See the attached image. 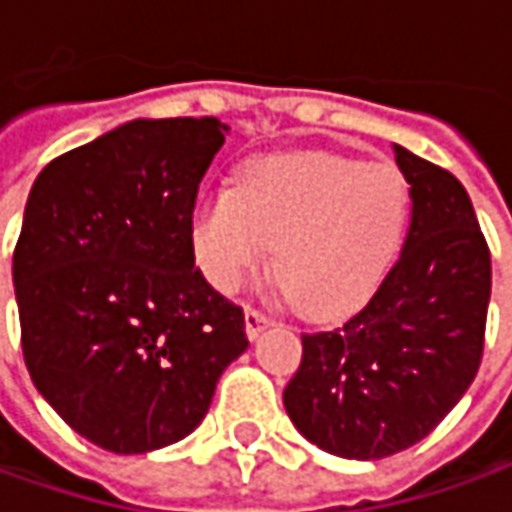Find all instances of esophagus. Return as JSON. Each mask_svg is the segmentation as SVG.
Returning <instances> with one entry per match:
<instances>
[{
	"mask_svg": "<svg viewBox=\"0 0 512 512\" xmlns=\"http://www.w3.org/2000/svg\"><path fill=\"white\" fill-rule=\"evenodd\" d=\"M243 320H246V337H249V340H257V334H260L263 328L272 326V320H269L263 311H255V309L246 311V314H243Z\"/></svg>",
	"mask_w": 512,
	"mask_h": 512,
	"instance_id": "obj_1",
	"label": "esophagus"
}]
</instances>
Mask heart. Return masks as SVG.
<instances>
[{"instance_id":"1","label":"heart","mask_w":512,"mask_h":512,"mask_svg":"<svg viewBox=\"0 0 512 512\" xmlns=\"http://www.w3.org/2000/svg\"><path fill=\"white\" fill-rule=\"evenodd\" d=\"M411 221L405 175L385 161L331 152L257 158L238 186L206 189L192 209V249L218 291H238L274 252L286 300L337 320L377 291Z\"/></svg>"}]
</instances>
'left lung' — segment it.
I'll list each match as a JSON object with an SVG mask.
<instances>
[{
    "mask_svg": "<svg viewBox=\"0 0 512 512\" xmlns=\"http://www.w3.org/2000/svg\"><path fill=\"white\" fill-rule=\"evenodd\" d=\"M411 226L374 297L334 331L303 334L283 391L294 428L343 459L411 448L465 397L482 362L490 252L465 186L397 147Z\"/></svg>",
    "mask_w": 512,
    "mask_h": 512,
    "instance_id": "8db88e82",
    "label": "left lung"
}]
</instances>
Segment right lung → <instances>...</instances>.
<instances>
[{
	"instance_id": "right-lung-1",
	"label": "right lung",
	"mask_w": 512,
	"mask_h": 512,
	"mask_svg": "<svg viewBox=\"0 0 512 512\" xmlns=\"http://www.w3.org/2000/svg\"><path fill=\"white\" fill-rule=\"evenodd\" d=\"M229 127L135 118L50 161L27 195L13 286L27 371L73 431L150 453L201 425L249 348L195 269L192 209Z\"/></svg>"
}]
</instances>
